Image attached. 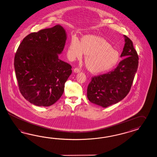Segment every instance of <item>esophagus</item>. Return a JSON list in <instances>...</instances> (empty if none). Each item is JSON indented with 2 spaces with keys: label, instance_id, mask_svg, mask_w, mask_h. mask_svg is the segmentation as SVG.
<instances>
[{
  "label": "esophagus",
  "instance_id": "34e87169",
  "mask_svg": "<svg viewBox=\"0 0 157 157\" xmlns=\"http://www.w3.org/2000/svg\"><path fill=\"white\" fill-rule=\"evenodd\" d=\"M80 71V68H76L74 69V70H73V72L75 73H79Z\"/></svg>",
  "mask_w": 157,
  "mask_h": 157
}]
</instances>
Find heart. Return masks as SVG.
Returning a JSON list of instances; mask_svg holds the SVG:
<instances>
[{
  "label": "heart",
  "instance_id": "b5f03b06",
  "mask_svg": "<svg viewBox=\"0 0 157 157\" xmlns=\"http://www.w3.org/2000/svg\"><path fill=\"white\" fill-rule=\"evenodd\" d=\"M67 56L70 60H80L85 55V63L93 74L106 72L116 66L120 60L118 51L103 37L94 35L82 36L80 41L72 37L68 45Z\"/></svg>",
  "mask_w": 157,
  "mask_h": 157
}]
</instances>
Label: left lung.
<instances>
[{
	"label": "left lung",
	"instance_id": "left-lung-1",
	"mask_svg": "<svg viewBox=\"0 0 157 157\" xmlns=\"http://www.w3.org/2000/svg\"><path fill=\"white\" fill-rule=\"evenodd\" d=\"M125 45L121 57L125 59L108 73L92 77L87 97L93 104L106 108L124 99L129 93L137 72L138 56L133 42L124 35Z\"/></svg>",
	"mask_w": 157,
	"mask_h": 157
}]
</instances>
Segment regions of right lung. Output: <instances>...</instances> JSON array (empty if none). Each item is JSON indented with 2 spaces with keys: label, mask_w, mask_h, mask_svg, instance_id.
I'll return each instance as SVG.
<instances>
[{
  "label": "right lung",
  "mask_w": 157,
  "mask_h": 157,
  "mask_svg": "<svg viewBox=\"0 0 157 157\" xmlns=\"http://www.w3.org/2000/svg\"><path fill=\"white\" fill-rule=\"evenodd\" d=\"M67 33L58 24L33 32L19 45L14 67L20 92L38 106H49L59 100L72 73L71 65L59 59L64 48Z\"/></svg>",
  "instance_id": "add662e5"
}]
</instances>
